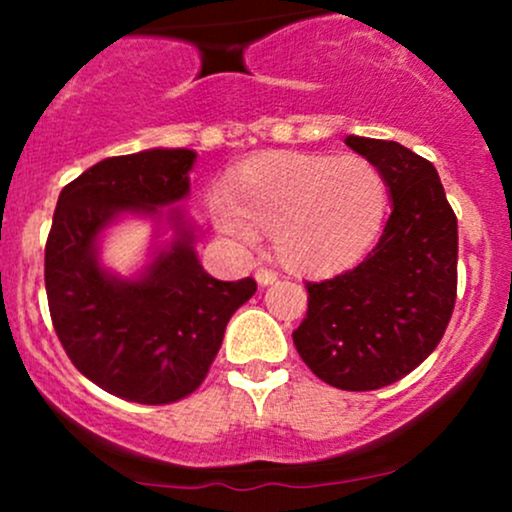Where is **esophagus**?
Instances as JSON below:
<instances>
[{
    "label": "esophagus",
    "mask_w": 512,
    "mask_h": 512,
    "mask_svg": "<svg viewBox=\"0 0 512 512\" xmlns=\"http://www.w3.org/2000/svg\"><path fill=\"white\" fill-rule=\"evenodd\" d=\"M255 279H257V284L260 286H269V284H274L276 279H279V274L274 272V269H267V267H260L255 272Z\"/></svg>",
    "instance_id": "esophagus-1"
}]
</instances>
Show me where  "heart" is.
<instances>
[{"label":"heart","instance_id":"b5f03b06","mask_svg":"<svg viewBox=\"0 0 512 512\" xmlns=\"http://www.w3.org/2000/svg\"><path fill=\"white\" fill-rule=\"evenodd\" d=\"M387 204V178L366 156L276 151L240 168L231 192H211L209 214L243 248L267 231L286 267L334 274L373 248Z\"/></svg>","mask_w":512,"mask_h":512}]
</instances>
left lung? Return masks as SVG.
I'll return each mask as SVG.
<instances>
[{
    "label": "left lung",
    "mask_w": 512,
    "mask_h": 512,
    "mask_svg": "<svg viewBox=\"0 0 512 512\" xmlns=\"http://www.w3.org/2000/svg\"><path fill=\"white\" fill-rule=\"evenodd\" d=\"M383 170L392 214L349 272L308 281L293 344L320 380L349 392L397 383L433 354L457 298V216L438 170L397 142L346 137Z\"/></svg>",
    "instance_id": "1"
}]
</instances>
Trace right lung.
Masks as SVG:
<instances>
[{"instance_id":"obj_1","label":"right lung","mask_w":512,"mask_h":512,"mask_svg":"<svg viewBox=\"0 0 512 512\" xmlns=\"http://www.w3.org/2000/svg\"><path fill=\"white\" fill-rule=\"evenodd\" d=\"M197 154L149 149L96 163L57 199L45 243V291L52 327L81 375L110 395L170 404L192 395L219 354L228 320L257 284L219 281L197 260L192 231H178L139 279L98 264V236L125 211L161 216L190 192Z\"/></svg>"}]
</instances>
